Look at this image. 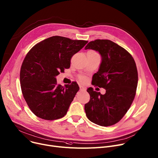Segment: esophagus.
Returning a JSON list of instances; mask_svg holds the SVG:
<instances>
[{
  "label": "esophagus",
  "mask_w": 158,
  "mask_h": 158,
  "mask_svg": "<svg viewBox=\"0 0 158 158\" xmlns=\"http://www.w3.org/2000/svg\"><path fill=\"white\" fill-rule=\"evenodd\" d=\"M79 88H80V90L81 91H85L86 90V88L82 86H79Z\"/></svg>",
  "instance_id": "1"
}]
</instances>
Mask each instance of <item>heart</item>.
Returning <instances> with one entry per match:
<instances>
[{"mask_svg":"<svg viewBox=\"0 0 158 158\" xmlns=\"http://www.w3.org/2000/svg\"><path fill=\"white\" fill-rule=\"evenodd\" d=\"M79 79H80L81 81L83 82V81H85V77H79Z\"/></svg>","mask_w":158,"mask_h":158,"instance_id":"obj_1","label":"heart"}]
</instances>
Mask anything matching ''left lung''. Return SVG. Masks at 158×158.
Returning a JSON list of instances; mask_svg holds the SVG:
<instances>
[{
    "instance_id": "left-lung-1",
    "label": "left lung",
    "mask_w": 158,
    "mask_h": 158,
    "mask_svg": "<svg viewBox=\"0 0 158 158\" xmlns=\"http://www.w3.org/2000/svg\"><path fill=\"white\" fill-rule=\"evenodd\" d=\"M100 52L102 63L91 84L106 89V93L89 88V101L85 110L89 121L102 127L118 123L129 110L135 98L138 84L135 61L128 51L110 40L97 39L85 48Z\"/></svg>"
}]
</instances>
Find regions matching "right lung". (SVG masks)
Returning a JSON list of instances; mask_svg holds the SVG:
<instances>
[{"label":"right lung","instance_id":"right-lung-1","mask_svg":"<svg viewBox=\"0 0 158 158\" xmlns=\"http://www.w3.org/2000/svg\"><path fill=\"white\" fill-rule=\"evenodd\" d=\"M87 43L56 35L40 42L28 52L20 70L21 88L36 116L52 121L66 115L79 87L76 81L63 86L55 77L70 68L73 55Z\"/></svg>","mask_w":158,"mask_h":158}]
</instances>
